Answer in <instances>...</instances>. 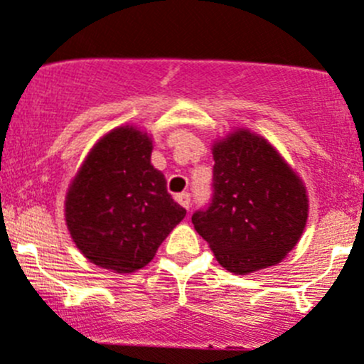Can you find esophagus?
I'll return each mask as SVG.
<instances>
[{
	"label": "esophagus",
	"instance_id": "1",
	"mask_svg": "<svg viewBox=\"0 0 364 364\" xmlns=\"http://www.w3.org/2000/svg\"><path fill=\"white\" fill-rule=\"evenodd\" d=\"M175 200H177L178 203H181L183 208H189V207H191V196H189V193H181V194H177V196H175Z\"/></svg>",
	"mask_w": 364,
	"mask_h": 364
}]
</instances>
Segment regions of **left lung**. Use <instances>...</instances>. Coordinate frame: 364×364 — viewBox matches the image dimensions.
Returning <instances> with one entry per match:
<instances>
[{
    "label": "left lung",
    "mask_w": 364,
    "mask_h": 364,
    "mask_svg": "<svg viewBox=\"0 0 364 364\" xmlns=\"http://www.w3.org/2000/svg\"><path fill=\"white\" fill-rule=\"evenodd\" d=\"M214 198L194 212V230L233 274L279 264L299 242L308 221L303 178L282 154L250 129L212 143Z\"/></svg>",
    "instance_id": "8db88e82"
}]
</instances>
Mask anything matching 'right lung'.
Returning <instances> with one entry per match:
<instances>
[{"mask_svg":"<svg viewBox=\"0 0 364 364\" xmlns=\"http://www.w3.org/2000/svg\"><path fill=\"white\" fill-rule=\"evenodd\" d=\"M152 136L136 125L111 129L90 149L65 196V223L86 260L131 274L186 218L152 166Z\"/></svg>","mask_w":364,"mask_h":364,"instance_id":"1","label":"right lung"}]
</instances>
